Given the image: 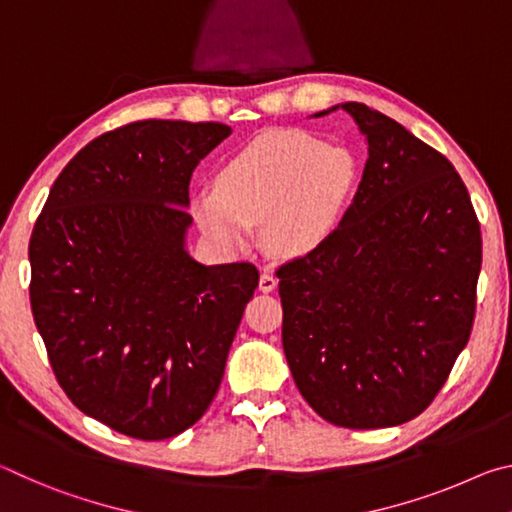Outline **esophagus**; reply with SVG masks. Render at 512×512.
I'll return each mask as SVG.
<instances>
[{"label":"esophagus","instance_id":"obj_1","mask_svg":"<svg viewBox=\"0 0 512 512\" xmlns=\"http://www.w3.org/2000/svg\"><path fill=\"white\" fill-rule=\"evenodd\" d=\"M275 287H277V277L271 271H264L262 275H259V291L271 293Z\"/></svg>","mask_w":512,"mask_h":512}]
</instances>
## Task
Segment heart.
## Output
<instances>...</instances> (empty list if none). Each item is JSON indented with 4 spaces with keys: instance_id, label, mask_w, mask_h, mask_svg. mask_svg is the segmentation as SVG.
Returning a JSON list of instances; mask_svg holds the SVG:
<instances>
[{
    "instance_id": "obj_1",
    "label": "heart",
    "mask_w": 512,
    "mask_h": 512,
    "mask_svg": "<svg viewBox=\"0 0 512 512\" xmlns=\"http://www.w3.org/2000/svg\"><path fill=\"white\" fill-rule=\"evenodd\" d=\"M354 183L350 151L300 131H268L223 164L214 189L192 198V214L223 250L248 248L262 223L275 255L298 257L334 235Z\"/></svg>"
}]
</instances>
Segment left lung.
I'll list each match as a JSON object with an SVG mask.
<instances>
[{"label": "left lung", "mask_w": 512, "mask_h": 512, "mask_svg": "<svg viewBox=\"0 0 512 512\" xmlns=\"http://www.w3.org/2000/svg\"><path fill=\"white\" fill-rule=\"evenodd\" d=\"M341 108L366 135V169L334 235L277 266L282 345L320 418L395 427L436 400L470 341L481 225L443 153L379 110Z\"/></svg>", "instance_id": "1"}]
</instances>
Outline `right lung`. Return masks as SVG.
<instances>
[{"instance_id": "1", "label": "right lung", "mask_w": 512, "mask_h": 512, "mask_svg": "<svg viewBox=\"0 0 512 512\" xmlns=\"http://www.w3.org/2000/svg\"><path fill=\"white\" fill-rule=\"evenodd\" d=\"M228 135L171 119L103 133L33 228L29 296L51 370L74 406L131 438L203 418L259 284L255 264L203 266L185 250L192 171Z\"/></svg>"}]
</instances>
